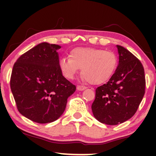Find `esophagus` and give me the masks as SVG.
Here are the masks:
<instances>
[{
	"label": "esophagus",
	"mask_w": 156,
	"mask_h": 156,
	"mask_svg": "<svg viewBox=\"0 0 156 156\" xmlns=\"http://www.w3.org/2000/svg\"><path fill=\"white\" fill-rule=\"evenodd\" d=\"M86 89H87V87H83V86H78V87H77V89H78V91H83Z\"/></svg>",
	"instance_id": "34e87169"
}]
</instances>
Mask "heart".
Returning <instances> with one entry per match:
<instances>
[{
  "mask_svg": "<svg viewBox=\"0 0 156 156\" xmlns=\"http://www.w3.org/2000/svg\"><path fill=\"white\" fill-rule=\"evenodd\" d=\"M70 58H60L59 68L63 76L73 79L81 69L82 79L93 85L105 83L112 78L117 67V57L112 51L93 48H77L70 52Z\"/></svg>",
  "mask_w": 156,
  "mask_h": 156,
  "instance_id": "heart-1",
  "label": "heart"
}]
</instances>
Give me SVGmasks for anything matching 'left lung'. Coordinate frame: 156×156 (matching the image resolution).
Segmentation results:
<instances>
[{
	"mask_svg": "<svg viewBox=\"0 0 156 156\" xmlns=\"http://www.w3.org/2000/svg\"><path fill=\"white\" fill-rule=\"evenodd\" d=\"M119 64L106 83L98 87L92 105L97 120L109 125L120 124L136 112L145 92L142 64L135 55L117 45Z\"/></svg>",
	"mask_w": 156,
	"mask_h": 156,
	"instance_id": "8db88e82",
	"label": "left lung"
}]
</instances>
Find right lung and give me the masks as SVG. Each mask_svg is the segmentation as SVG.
<instances>
[{
  "label": "right lung",
  "mask_w": 156,
  "mask_h": 156,
  "mask_svg": "<svg viewBox=\"0 0 156 156\" xmlns=\"http://www.w3.org/2000/svg\"><path fill=\"white\" fill-rule=\"evenodd\" d=\"M59 45L42 42L23 54L14 64L10 87L17 109L37 123L54 122L65 110L76 86L59 68Z\"/></svg>",
  "instance_id": "obj_1"
}]
</instances>
